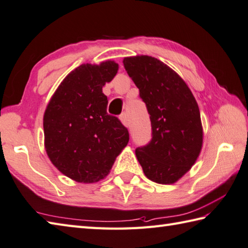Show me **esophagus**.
<instances>
[{"label": "esophagus", "instance_id": "obj_1", "mask_svg": "<svg viewBox=\"0 0 248 248\" xmlns=\"http://www.w3.org/2000/svg\"><path fill=\"white\" fill-rule=\"evenodd\" d=\"M120 121L123 123L124 127L130 128V119H129V116H128L127 113H124L123 115L120 116Z\"/></svg>", "mask_w": 248, "mask_h": 248}]
</instances>
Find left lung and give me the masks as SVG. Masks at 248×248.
Instances as JSON below:
<instances>
[{
    "mask_svg": "<svg viewBox=\"0 0 248 248\" xmlns=\"http://www.w3.org/2000/svg\"><path fill=\"white\" fill-rule=\"evenodd\" d=\"M123 62L152 121V140L135 150L139 162L150 181L176 183L202 149L203 128L195 96L182 77L156 58L127 57Z\"/></svg>",
    "mask_w": 248,
    "mask_h": 248,
    "instance_id": "1",
    "label": "left lung"
}]
</instances>
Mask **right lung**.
<instances>
[{
	"label": "right lung",
	"mask_w": 248,
	"mask_h": 248,
	"mask_svg": "<svg viewBox=\"0 0 248 248\" xmlns=\"http://www.w3.org/2000/svg\"><path fill=\"white\" fill-rule=\"evenodd\" d=\"M118 67L111 60L76 67L61 81L44 114L47 156L77 183L104 179L129 142L127 128L108 114V96L102 91Z\"/></svg>",
	"instance_id": "add662e5"
}]
</instances>
